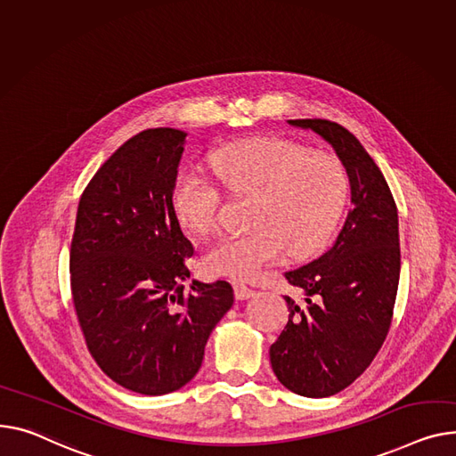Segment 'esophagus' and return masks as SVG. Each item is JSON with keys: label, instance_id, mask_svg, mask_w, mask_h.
Returning a JSON list of instances; mask_svg holds the SVG:
<instances>
[{"label": "esophagus", "instance_id": "1", "mask_svg": "<svg viewBox=\"0 0 456 456\" xmlns=\"http://www.w3.org/2000/svg\"><path fill=\"white\" fill-rule=\"evenodd\" d=\"M253 293H255V291H253L249 286L234 282V297H236L238 300H246V298L253 297Z\"/></svg>", "mask_w": 456, "mask_h": 456}]
</instances>
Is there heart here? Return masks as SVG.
I'll return each instance as SVG.
<instances>
[{
  "instance_id": "1",
  "label": "heart",
  "mask_w": 456,
  "mask_h": 456,
  "mask_svg": "<svg viewBox=\"0 0 456 456\" xmlns=\"http://www.w3.org/2000/svg\"><path fill=\"white\" fill-rule=\"evenodd\" d=\"M218 183L232 194L253 196L251 229L210 241L203 253L207 271L222 277L251 279L286 253L302 260L322 249L338 231L350 196L345 165L281 137L234 142L210 158ZM174 215L191 232L215 225L222 192L196 170L181 172L172 187Z\"/></svg>"
}]
</instances>
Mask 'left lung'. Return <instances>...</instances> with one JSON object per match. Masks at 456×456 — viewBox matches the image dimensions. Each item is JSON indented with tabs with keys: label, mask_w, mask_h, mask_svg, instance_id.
Returning a JSON list of instances; mask_svg holds the SVG:
<instances>
[{
	"label": "left lung",
	"mask_w": 456,
	"mask_h": 456,
	"mask_svg": "<svg viewBox=\"0 0 456 456\" xmlns=\"http://www.w3.org/2000/svg\"><path fill=\"white\" fill-rule=\"evenodd\" d=\"M288 123L333 146L352 189V208L333 248L284 275L305 297H286L288 324L269 348L273 372L286 388L326 398L365 372L387 339L402 267L398 208L354 134L326 118Z\"/></svg>",
	"instance_id": "left-lung-1"
}]
</instances>
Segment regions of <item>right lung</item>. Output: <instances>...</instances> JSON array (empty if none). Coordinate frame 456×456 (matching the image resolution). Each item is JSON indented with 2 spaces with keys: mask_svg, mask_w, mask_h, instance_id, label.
Listing matches in <instances>:
<instances>
[{
  "mask_svg": "<svg viewBox=\"0 0 456 456\" xmlns=\"http://www.w3.org/2000/svg\"><path fill=\"white\" fill-rule=\"evenodd\" d=\"M187 134L150 128L84 189L69 251L75 314L99 369L128 390L161 396L200 370L212 328L229 312V282L179 281L194 246L172 208Z\"/></svg>",
  "mask_w": 456,
  "mask_h": 456,
  "instance_id": "add662e5",
  "label": "right lung"
}]
</instances>
